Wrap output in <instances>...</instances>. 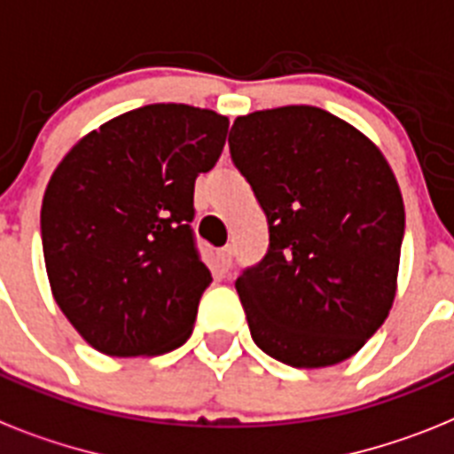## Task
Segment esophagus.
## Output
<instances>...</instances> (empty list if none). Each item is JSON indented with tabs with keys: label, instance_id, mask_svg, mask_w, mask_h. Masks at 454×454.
<instances>
[{
	"label": "esophagus",
	"instance_id": "1",
	"mask_svg": "<svg viewBox=\"0 0 454 454\" xmlns=\"http://www.w3.org/2000/svg\"><path fill=\"white\" fill-rule=\"evenodd\" d=\"M216 268H219V272H228L233 268V249L231 247L216 251Z\"/></svg>",
	"mask_w": 454,
	"mask_h": 454
}]
</instances>
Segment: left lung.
Instances as JSON below:
<instances>
[{
  "instance_id": "1",
  "label": "left lung",
  "mask_w": 454,
  "mask_h": 454,
  "mask_svg": "<svg viewBox=\"0 0 454 454\" xmlns=\"http://www.w3.org/2000/svg\"><path fill=\"white\" fill-rule=\"evenodd\" d=\"M231 159L268 216L265 256L235 281L251 339L291 367H330L383 325L403 200L372 140L314 106L233 121Z\"/></svg>"
}]
</instances>
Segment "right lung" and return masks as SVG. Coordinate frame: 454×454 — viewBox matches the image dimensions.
I'll return each mask as SVG.
<instances>
[{
    "instance_id": "right-lung-1",
    "label": "right lung",
    "mask_w": 454,
    "mask_h": 454,
    "mask_svg": "<svg viewBox=\"0 0 454 454\" xmlns=\"http://www.w3.org/2000/svg\"><path fill=\"white\" fill-rule=\"evenodd\" d=\"M226 133L212 110L143 106L85 136L52 173L41 205L52 295L106 356H161L192 334L212 281L192 228L193 184Z\"/></svg>"
}]
</instances>
